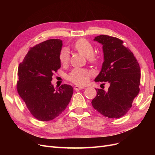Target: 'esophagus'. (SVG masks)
I'll return each mask as SVG.
<instances>
[{
	"label": "esophagus",
	"mask_w": 155,
	"mask_h": 155,
	"mask_svg": "<svg viewBox=\"0 0 155 155\" xmlns=\"http://www.w3.org/2000/svg\"><path fill=\"white\" fill-rule=\"evenodd\" d=\"M75 90H76V91H79V90H82V89H84L85 88V87H80V86H78V85H76V86H75L74 87V88Z\"/></svg>",
	"instance_id": "esophagus-1"
}]
</instances>
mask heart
Masks as SVG:
<instances>
[{"label": "heart", "mask_w": 155, "mask_h": 155, "mask_svg": "<svg viewBox=\"0 0 155 155\" xmlns=\"http://www.w3.org/2000/svg\"><path fill=\"white\" fill-rule=\"evenodd\" d=\"M74 48L79 54L88 58L90 61L95 63L97 61V58L94 55V48L91 43L85 39H79L74 45ZM70 59V55L67 49H63L59 54V61L63 65L67 64ZM90 77V72L87 69L81 68H74L68 76V79L70 81L77 85H83L88 81Z\"/></svg>", "instance_id": "obj_1"}]
</instances>
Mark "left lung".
Instances as JSON below:
<instances>
[{
  "label": "left lung",
  "instance_id": "8db88e82",
  "mask_svg": "<svg viewBox=\"0 0 155 155\" xmlns=\"http://www.w3.org/2000/svg\"><path fill=\"white\" fill-rule=\"evenodd\" d=\"M94 41L102 45L104 52V63L94 81L107 82L110 86L107 91L96 89L97 96L92 105L107 118H121L130 109L139 93V64L133 54L123 45V41L116 37L100 35Z\"/></svg>",
  "mask_w": 155,
  "mask_h": 155
}]
</instances>
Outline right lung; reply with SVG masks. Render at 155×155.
I'll return each mask as SVG.
<instances>
[{
    "mask_svg": "<svg viewBox=\"0 0 155 155\" xmlns=\"http://www.w3.org/2000/svg\"><path fill=\"white\" fill-rule=\"evenodd\" d=\"M63 41H45L31 47L18 65L17 92L35 118L47 121L58 117L71 100L72 86L64 84L55 90L51 81L61 67Z\"/></svg>",
    "mask_w": 155,
    "mask_h": 155,
    "instance_id": "obj_1",
    "label": "right lung"
}]
</instances>
